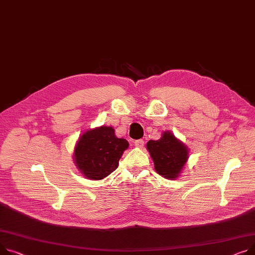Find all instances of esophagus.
<instances>
[{
	"instance_id": "34e87169",
	"label": "esophagus",
	"mask_w": 255,
	"mask_h": 255,
	"mask_svg": "<svg viewBox=\"0 0 255 255\" xmlns=\"http://www.w3.org/2000/svg\"><path fill=\"white\" fill-rule=\"evenodd\" d=\"M134 144H135V146H137V147H142L143 144H144V141L142 139H138V140L134 141Z\"/></svg>"
}]
</instances>
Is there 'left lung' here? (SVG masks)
Listing matches in <instances>:
<instances>
[{
    "instance_id": "1",
    "label": "left lung",
    "mask_w": 255,
    "mask_h": 255,
    "mask_svg": "<svg viewBox=\"0 0 255 255\" xmlns=\"http://www.w3.org/2000/svg\"><path fill=\"white\" fill-rule=\"evenodd\" d=\"M146 148L154 161L155 170L167 179H175L189 158V148L174 135L165 131L158 140H149Z\"/></svg>"
}]
</instances>
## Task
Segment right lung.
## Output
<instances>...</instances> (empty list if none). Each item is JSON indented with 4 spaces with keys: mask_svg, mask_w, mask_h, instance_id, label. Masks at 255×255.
Segmentation results:
<instances>
[{
    "mask_svg": "<svg viewBox=\"0 0 255 255\" xmlns=\"http://www.w3.org/2000/svg\"><path fill=\"white\" fill-rule=\"evenodd\" d=\"M128 146L126 139L116 136L113 127L101 126L88 130L82 134L76 144V166L87 178L103 179L118 168L119 160Z\"/></svg>",
    "mask_w": 255,
    "mask_h": 255,
    "instance_id": "obj_1",
    "label": "right lung"
}]
</instances>
